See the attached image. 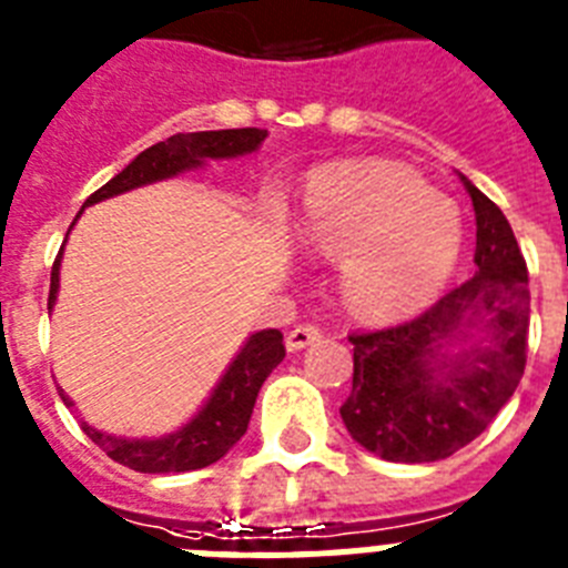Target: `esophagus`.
<instances>
[{"instance_id":"1","label":"esophagus","mask_w":568,"mask_h":568,"mask_svg":"<svg viewBox=\"0 0 568 568\" xmlns=\"http://www.w3.org/2000/svg\"><path fill=\"white\" fill-rule=\"evenodd\" d=\"M322 336V331L313 325H295L293 331L287 334V339H284V345H287V351H302L307 348V345H313V342Z\"/></svg>"}]
</instances>
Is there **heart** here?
Masks as SVG:
<instances>
[{
    "label": "heart",
    "mask_w": 568,
    "mask_h": 568,
    "mask_svg": "<svg viewBox=\"0 0 568 568\" xmlns=\"http://www.w3.org/2000/svg\"><path fill=\"white\" fill-rule=\"evenodd\" d=\"M295 234L339 261V295L354 316L388 322L442 293L462 255L464 220L409 171L345 165L307 185Z\"/></svg>",
    "instance_id": "b5f03b06"
}]
</instances>
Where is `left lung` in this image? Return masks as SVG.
Returning a JSON list of instances; mask_svg holds the SVG:
<instances>
[{
	"label": "left lung",
	"mask_w": 568,
	"mask_h": 568,
	"mask_svg": "<svg viewBox=\"0 0 568 568\" xmlns=\"http://www.w3.org/2000/svg\"><path fill=\"white\" fill-rule=\"evenodd\" d=\"M462 182L476 211L473 278L403 325L351 336L354 383L342 424L386 462H438L467 447L526 372V257L499 205Z\"/></svg>",
	"instance_id": "1"
}]
</instances>
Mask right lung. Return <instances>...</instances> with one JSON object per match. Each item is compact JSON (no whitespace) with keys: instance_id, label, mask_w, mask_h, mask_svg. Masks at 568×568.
Returning a JSON list of instances; mask_svg holds the SVG:
<instances>
[{"instance_id":"1","label":"right lung","mask_w":568,"mask_h":568,"mask_svg":"<svg viewBox=\"0 0 568 568\" xmlns=\"http://www.w3.org/2000/svg\"><path fill=\"white\" fill-rule=\"evenodd\" d=\"M266 139V130L257 126H241V130H203V133H176L165 142L142 150L121 173H115L106 185L89 196L87 205H95L110 196L126 194V191L142 189L150 182L171 180L185 171H196L211 159H237L246 153H255ZM81 209V211H83ZM74 226V223H72ZM60 257L63 246L51 270L49 311H54L60 290ZM284 359V336L281 331H257L243 342L241 351L234 354L217 386L211 388L209 400L191 415L189 424L173 429L159 438H126V435H110L104 429H95L83 420V433L104 449L112 462L124 464L135 473H189L209 467L226 456L234 444L241 442L246 426H250L252 409H255L257 392L264 379L273 374L275 365ZM65 406H74V400L60 388Z\"/></svg>"}]
</instances>
